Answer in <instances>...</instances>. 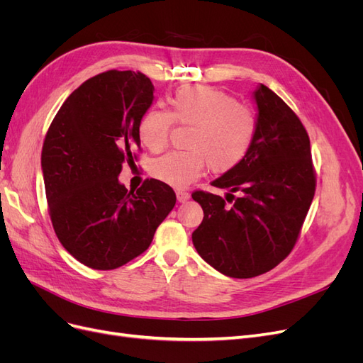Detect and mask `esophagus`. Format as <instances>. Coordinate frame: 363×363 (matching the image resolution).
Here are the masks:
<instances>
[{"label": "esophagus", "instance_id": "1", "mask_svg": "<svg viewBox=\"0 0 363 363\" xmlns=\"http://www.w3.org/2000/svg\"><path fill=\"white\" fill-rule=\"evenodd\" d=\"M175 195H177V201L179 203H186V201L191 199V195L188 192H184V191H177V194H175Z\"/></svg>", "mask_w": 363, "mask_h": 363}]
</instances>
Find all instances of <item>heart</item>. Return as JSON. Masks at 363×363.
Returning <instances> with one entry per match:
<instances>
[{
  "label": "heart",
  "instance_id": "heart-1",
  "mask_svg": "<svg viewBox=\"0 0 363 363\" xmlns=\"http://www.w3.org/2000/svg\"><path fill=\"white\" fill-rule=\"evenodd\" d=\"M175 123L192 127L188 151L168 152L151 164L152 177L172 188H186L208 169L232 171L244 160L256 136V116L232 95L204 84H188L175 91L171 112L151 107L140 116L139 138L150 151L167 147Z\"/></svg>",
  "mask_w": 363,
  "mask_h": 363
}]
</instances>
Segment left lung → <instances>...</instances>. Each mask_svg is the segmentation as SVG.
Segmentation results:
<instances>
[{
    "mask_svg": "<svg viewBox=\"0 0 363 363\" xmlns=\"http://www.w3.org/2000/svg\"><path fill=\"white\" fill-rule=\"evenodd\" d=\"M257 128L244 160L212 182L223 196L195 191L204 218L192 233L199 255L224 276L250 279L286 257L315 195L309 135L269 87L255 91Z\"/></svg>",
    "mask_w": 363,
    "mask_h": 363,
    "instance_id": "1",
    "label": "left lung"
}]
</instances>
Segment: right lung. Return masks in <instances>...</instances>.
Returning <instances> with one entry per match:
<instances>
[{"mask_svg":"<svg viewBox=\"0 0 363 363\" xmlns=\"http://www.w3.org/2000/svg\"><path fill=\"white\" fill-rule=\"evenodd\" d=\"M155 86L135 71L86 80L62 104L42 147L48 212L60 244L94 269H115L144 252L175 206L171 186L148 179L135 192L121 184L135 164L138 124Z\"/></svg>","mask_w":363,"mask_h":363,"instance_id":"obj_1","label":"right lung"}]
</instances>
